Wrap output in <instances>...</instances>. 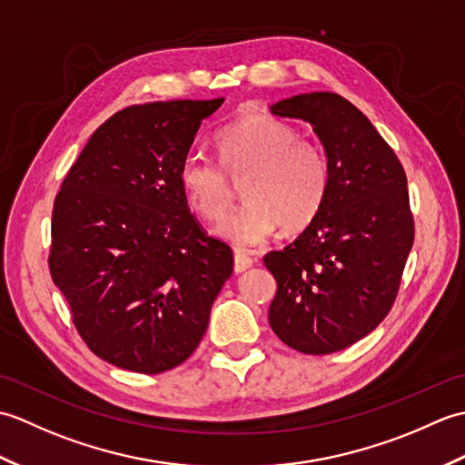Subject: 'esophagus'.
<instances>
[{
  "instance_id": "1",
  "label": "esophagus",
  "mask_w": 465,
  "mask_h": 465,
  "mask_svg": "<svg viewBox=\"0 0 465 465\" xmlns=\"http://www.w3.org/2000/svg\"><path fill=\"white\" fill-rule=\"evenodd\" d=\"M252 265H253V260L245 252H235L233 253V270H235V273L245 272L248 268H252Z\"/></svg>"
}]
</instances>
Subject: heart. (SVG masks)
<instances>
[{
  "label": "heart",
  "instance_id": "obj_1",
  "mask_svg": "<svg viewBox=\"0 0 465 465\" xmlns=\"http://www.w3.org/2000/svg\"><path fill=\"white\" fill-rule=\"evenodd\" d=\"M220 163L187 153L180 170L187 205L207 222L227 213L232 182H240L245 203L217 225V235L238 248H253L278 232L308 227L330 192V163L322 147L300 137L288 122L268 114H250L215 137Z\"/></svg>",
  "mask_w": 465,
  "mask_h": 465
}]
</instances>
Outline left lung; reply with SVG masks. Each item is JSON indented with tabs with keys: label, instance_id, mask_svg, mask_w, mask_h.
<instances>
[{
	"label": "left lung",
	"instance_id": "left-lung-1",
	"mask_svg": "<svg viewBox=\"0 0 465 465\" xmlns=\"http://www.w3.org/2000/svg\"><path fill=\"white\" fill-rule=\"evenodd\" d=\"M272 114L313 125L330 163V192L300 238L263 263L278 292L270 325L290 348H350L390 313L413 245L406 172L358 107L331 92L293 95Z\"/></svg>",
	"mask_w": 465,
	"mask_h": 465
}]
</instances>
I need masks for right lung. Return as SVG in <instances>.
Listing matches in <instances>:
<instances>
[{"instance_id": "add662e5", "label": "right lung", "mask_w": 465, "mask_h": 465, "mask_svg": "<svg viewBox=\"0 0 465 465\" xmlns=\"http://www.w3.org/2000/svg\"><path fill=\"white\" fill-rule=\"evenodd\" d=\"M222 104L125 107L94 132L55 195L49 273L87 348L122 370L153 375L190 358L233 272L232 248L205 233L177 182Z\"/></svg>"}]
</instances>
